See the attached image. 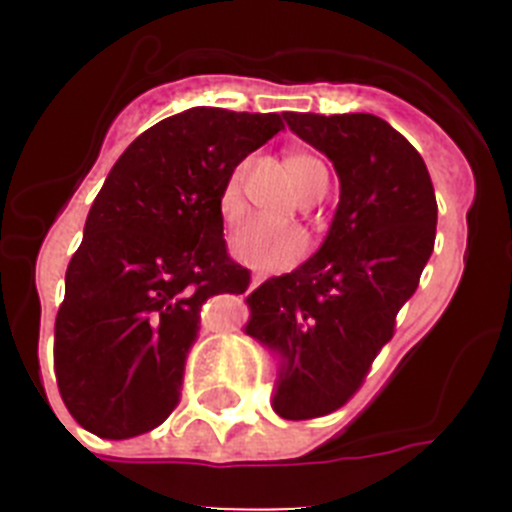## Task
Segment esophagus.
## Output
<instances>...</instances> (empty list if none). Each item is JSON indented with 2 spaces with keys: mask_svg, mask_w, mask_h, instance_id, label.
Masks as SVG:
<instances>
[{
  "mask_svg": "<svg viewBox=\"0 0 512 512\" xmlns=\"http://www.w3.org/2000/svg\"><path fill=\"white\" fill-rule=\"evenodd\" d=\"M262 280H265V277H262V275H252V289L260 287V282H262Z\"/></svg>",
  "mask_w": 512,
  "mask_h": 512,
  "instance_id": "34e87169",
  "label": "esophagus"
}]
</instances>
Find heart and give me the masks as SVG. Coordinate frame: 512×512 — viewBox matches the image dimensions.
<instances>
[{"mask_svg":"<svg viewBox=\"0 0 512 512\" xmlns=\"http://www.w3.org/2000/svg\"><path fill=\"white\" fill-rule=\"evenodd\" d=\"M285 168L292 178L302 200H317L327 190L329 175L324 163L314 153L304 148H292L285 153ZM250 160H240L230 170L223 190L218 195V215L225 225H235L245 215V185ZM232 255L245 265L262 272L287 270L297 265L307 252V235L294 225H267V223H247L232 235L230 240Z\"/></svg>","mask_w":512,"mask_h":512,"instance_id":"b5f03b06","label":"heart"}]
</instances>
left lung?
Returning <instances> with one entry per match:
<instances>
[{"mask_svg":"<svg viewBox=\"0 0 512 512\" xmlns=\"http://www.w3.org/2000/svg\"><path fill=\"white\" fill-rule=\"evenodd\" d=\"M285 121L332 160L342 195L317 255L247 297V334L287 359L277 414L307 421L342 409L394 337L433 252L438 205L423 158L381 118L289 111Z\"/></svg>","mask_w":512,"mask_h":512,"instance_id":"left-lung-1","label":"left lung"}]
</instances>
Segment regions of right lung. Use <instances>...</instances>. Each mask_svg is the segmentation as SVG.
<instances>
[{
    "mask_svg": "<svg viewBox=\"0 0 512 512\" xmlns=\"http://www.w3.org/2000/svg\"><path fill=\"white\" fill-rule=\"evenodd\" d=\"M285 128L280 113L190 108L123 151L66 270L54 366L71 416L101 438L160 426L180 401L203 304L242 294L218 195L230 170Z\"/></svg>",
    "mask_w": 512,
    "mask_h": 512,
    "instance_id": "1",
    "label": "right lung"
}]
</instances>
